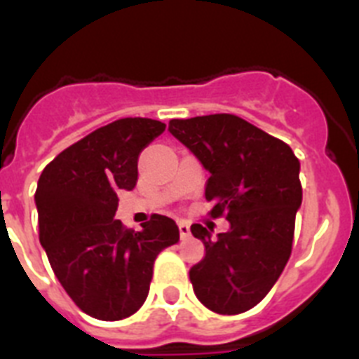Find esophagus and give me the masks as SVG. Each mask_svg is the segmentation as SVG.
Listing matches in <instances>:
<instances>
[{
    "label": "esophagus",
    "instance_id": "34e87169",
    "mask_svg": "<svg viewBox=\"0 0 359 359\" xmlns=\"http://www.w3.org/2000/svg\"><path fill=\"white\" fill-rule=\"evenodd\" d=\"M177 228H180V237H182V239H187V237L190 236V226L187 223H180L177 224Z\"/></svg>",
    "mask_w": 359,
    "mask_h": 359
}]
</instances>
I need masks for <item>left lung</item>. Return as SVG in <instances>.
Listing matches in <instances>:
<instances>
[{"label":"left lung","mask_w":359,"mask_h":359,"mask_svg":"<svg viewBox=\"0 0 359 359\" xmlns=\"http://www.w3.org/2000/svg\"><path fill=\"white\" fill-rule=\"evenodd\" d=\"M169 131L210 172V215L224 214L230 223L217 237L190 226L205 244L189 273L194 293L214 313L239 315L261 302L290 261L302 205L300 161L287 144L226 113L174 118Z\"/></svg>","instance_id":"left-lung-1"}]
</instances>
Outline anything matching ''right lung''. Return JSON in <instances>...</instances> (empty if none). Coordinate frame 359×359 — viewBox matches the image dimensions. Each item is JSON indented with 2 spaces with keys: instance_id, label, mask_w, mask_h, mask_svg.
<instances>
[{
  "instance_id": "add662e5",
  "label": "right lung",
  "mask_w": 359,
  "mask_h": 359,
  "mask_svg": "<svg viewBox=\"0 0 359 359\" xmlns=\"http://www.w3.org/2000/svg\"><path fill=\"white\" fill-rule=\"evenodd\" d=\"M165 123L120 118L57 154L36 190L39 241L61 286L86 315L128 318L144 306L158 253L180 241L176 223L152 214L140 231L115 219L120 190H133L138 156Z\"/></svg>"
}]
</instances>
